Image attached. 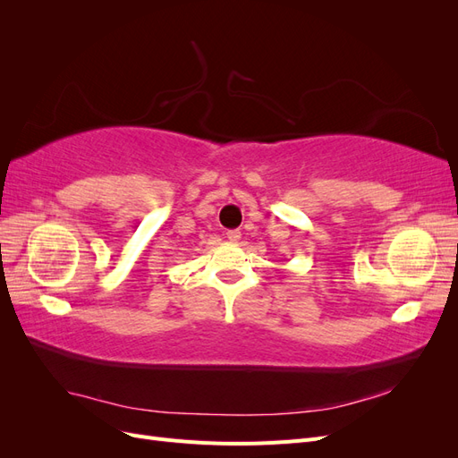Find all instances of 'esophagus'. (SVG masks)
<instances>
[{
  "mask_svg": "<svg viewBox=\"0 0 458 458\" xmlns=\"http://www.w3.org/2000/svg\"><path fill=\"white\" fill-rule=\"evenodd\" d=\"M225 234H227L229 242H239V241H241V231H239V229H231V231H227Z\"/></svg>",
  "mask_w": 458,
  "mask_h": 458,
  "instance_id": "esophagus-1",
  "label": "esophagus"
}]
</instances>
